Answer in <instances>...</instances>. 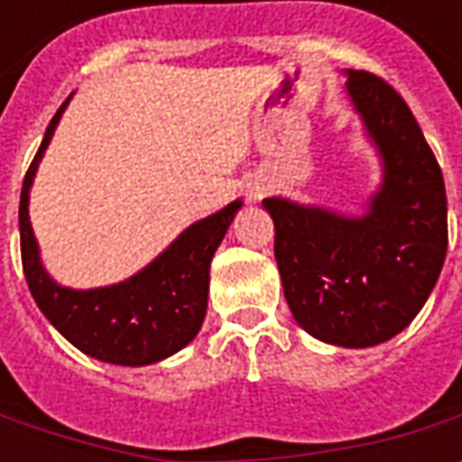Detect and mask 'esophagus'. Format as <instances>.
I'll return each instance as SVG.
<instances>
[{
    "instance_id": "esophagus-1",
    "label": "esophagus",
    "mask_w": 462,
    "mask_h": 462,
    "mask_svg": "<svg viewBox=\"0 0 462 462\" xmlns=\"http://www.w3.org/2000/svg\"><path fill=\"white\" fill-rule=\"evenodd\" d=\"M263 187H258V184H255V187H251V189H248V199H251V201H258V199L263 197Z\"/></svg>"
}]
</instances>
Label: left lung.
Returning <instances> with one entry per match:
<instances>
[{"label":"left lung","instance_id":"1","mask_svg":"<svg viewBox=\"0 0 462 462\" xmlns=\"http://www.w3.org/2000/svg\"><path fill=\"white\" fill-rule=\"evenodd\" d=\"M346 96L382 160L362 217L263 199L275 224L282 292L308 335L328 345H382L429 300L448 251L443 174L416 117L369 70H346Z\"/></svg>","mask_w":462,"mask_h":462}]
</instances>
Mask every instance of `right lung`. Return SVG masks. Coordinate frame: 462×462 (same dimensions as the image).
Here are the masks:
<instances>
[{
	"label": "right lung",
	"instance_id": "add662e5",
	"mask_svg": "<svg viewBox=\"0 0 462 462\" xmlns=\"http://www.w3.org/2000/svg\"><path fill=\"white\" fill-rule=\"evenodd\" d=\"M70 100V96H69ZM69 100L46 127L43 143L23 177L19 201L22 263L33 300L46 319L83 355L120 366H147L167 359L197 337L208 300V268L241 199L184 228L152 263L106 288H66L43 268L29 218V191Z\"/></svg>",
	"mask_w": 462,
	"mask_h": 462
}]
</instances>
